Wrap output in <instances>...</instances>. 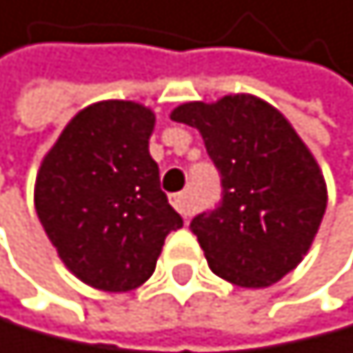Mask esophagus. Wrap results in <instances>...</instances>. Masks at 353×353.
Returning <instances> with one entry per match:
<instances>
[{
  "label": "esophagus",
  "mask_w": 353,
  "mask_h": 353,
  "mask_svg": "<svg viewBox=\"0 0 353 353\" xmlns=\"http://www.w3.org/2000/svg\"><path fill=\"white\" fill-rule=\"evenodd\" d=\"M171 203L184 216V219H187V216H191V212H194V207H191V200H189V194H173L171 196Z\"/></svg>",
  "instance_id": "1"
}]
</instances>
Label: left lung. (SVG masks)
I'll return each instance as SVG.
<instances>
[{"label":"left lung","mask_w":353,"mask_h":353,"mask_svg":"<svg viewBox=\"0 0 353 353\" xmlns=\"http://www.w3.org/2000/svg\"><path fill=\"white\" fill-rule=\"evenodd\" d=\"M171 119L203 134L221 171V205L191 221L212 272L265 288L295 270L320 230L327 182L288 119L252 94L189 101Z\"/></svg>","instance_id":"left-lung-1"}]
</instances>
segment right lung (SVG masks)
Here are the masks:
<instances>
[{
	"label": "right lung",
	"instance_id": "right-lung-1",
	"mask_svg": "<svg viewBox=\"0 0 353 353\" xmlns=\"http://www.w3.org/2000/svg\"><path fill=\"white\" fill-rule=\"evenodd\" d=\"M153 110L134 101L83 108L44 155L35 212L67 270L105 293L139 288L169 232L182 228L148 153Z\"/></svg>",
	"mask_w": 353,
	"mask_h": 353
}]
</instances>
